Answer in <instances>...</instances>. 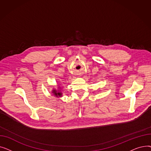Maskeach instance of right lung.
<instances>
[{
    "label": "right lung",
    "mask_w": 151,
    "mask_h": 151,
    "mask_svg": "<svg viewBox=\"0 0 151 151\" xmlns=\"http://www.w3.org/2000/svg\"><path fill=\"white\" fill-rule=\"evenodd\" d=\"M52 93L54 95V96H55V97H62V93L60 92H59V91H56L55 89L52 90Z\"/></svg>",
    "instance_id": "right-lung-1"
}]
</instances>
